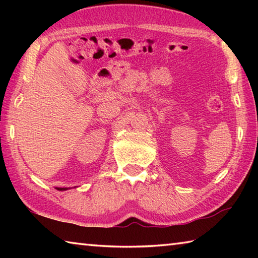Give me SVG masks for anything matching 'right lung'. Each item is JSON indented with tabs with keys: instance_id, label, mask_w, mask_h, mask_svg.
<instances>
[{
	"instance_id": "add662e5",
	"label": "right lung",
	"mask_w": 258,
	"mask_h": 258,
	"mask_svg": "<svg viewBox=\"0 0 258 258\" xmlns=\"http://www.w3.org/2000/svg\"><path fill=\"white\" fill-rule=\"evenodd\" d=\"M58 190L62 191V190H68V187H58Z\"/></svg>"
}]
</instances>
